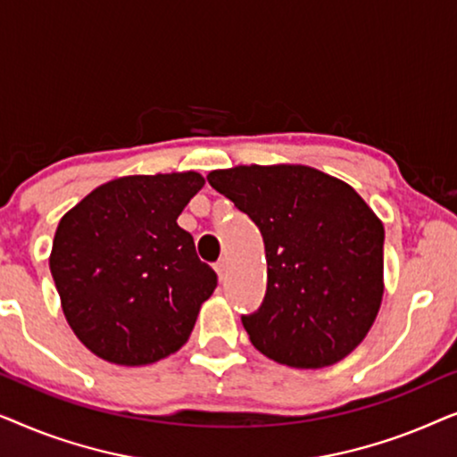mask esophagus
<instances>
[{
    "label": "esophagus",
    "instance_id": "obj_1",
    "mask_svg": "<svg viewBox=\"0 0 457 457\" xmlns=\"http://www.w3.org/2000/svg\"><path fill=\"white\" fill-rule=\"evenodd\" d=\"M227 268H228L227 260H220V262H218V264L214 266V270H216L218 278H220V280H224V277H227Z\"/></svg>",
    "mask_w": 457,
    "mask_h": 457
}]
</instances>
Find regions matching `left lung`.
<instances>
[{"mask_svg": "<svg viewBox=\"0 0 457 457\" xmlns=\"http://www.w3.org/2000/svg\"><path fill=\"white\" fill-rule=\"evenodd\" d=\"M208 183L264 237L266 297L241 318L253 347L291 368L347 358L385 293V227L370 205L341 179L303 164L212 170Z\"/></svg>", "mask_w": 457, "mask_h": 457, "instance_id": "1", "label": "left lung"}]
</instances>
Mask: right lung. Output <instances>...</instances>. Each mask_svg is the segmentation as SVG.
<instances>
[{"label":"right lung","instance_id":"right-lung-1","mask_svg":"<svg viewBox=\"0 0 457 457\" xmlns=\"http://www.w3.org/2000/svg\"><path fill=\"white\" fill-rule=\"evenodd\" d=\"M204 185L193 170L120 177L62 216L49 270L66 322L97 358L145 366L189 339L218 280L177 218Z\"/></svg>","mask_w":457,"mask_h":457}]
</instances>
